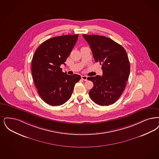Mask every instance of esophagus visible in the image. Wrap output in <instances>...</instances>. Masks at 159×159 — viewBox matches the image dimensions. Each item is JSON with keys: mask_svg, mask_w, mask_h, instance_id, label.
Masks as SVG:
<instances>
[{"mask_svg": "<svg viewBox=\"0 0 159 159\" xmlns=\"http://www.w3.org/2000/svg\"><path fill=\"white\" fill-rule=\"evenodd\" d=\"M81 79L84 81H87V76H85V75H82Z\"/></svg>", "mask_w": 159, "mask_h": 159, "instance_id": "esophagus-1", "label": "esophagus"}]
</instances>
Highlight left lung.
Segmentation results:
<instances>
[{"label": "left lung", "instance_id": "8db88e82", "mask_svg": "<svg viewBox=\"0 0 159 159\" xmlns=\"http://www.w3.org/2000/svg\"><path fill=\"white\" fill-rule=\"evenodd\" d=\"M96 62H100L103 75L87 78L94 86L89 91L91 100L100 106L115 103L122 94L130 73L129 59L125 48L110 38L83 34Z\"/></svg>", "mask_w": 159, "mask_h": 159}]
</instances>
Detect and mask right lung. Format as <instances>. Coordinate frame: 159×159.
<instances>
[{"label":"right lung","mask_w":159,"mask_h":159,"mask_svg":"<svg viewBox=\"0 0 159 159\" xmlns=\"http://www.w3.org/2000/svg\"><path fill=\"white\" fill-rule=\"evenodd\" d=\"M78 37V34L65 35L51 38L35 52L31 63L33 80L39 96L49 105L60 106L66 102L75 84L81 80L80 75H69L60 67L65 64Z\"/></svg>","instance_id":"right-lung-1"}]
</instances>
